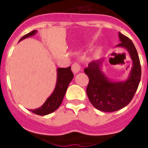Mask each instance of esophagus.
<instances>
[{"instance_id":"1","label":"esophagus","mask_w":148,"mask_h":148,"mask_svg":"<svg viewBox=\"0 0 148 148\" xmlns=\"http://www.w3.org/2000/svg\"><path fill=\"white\" fill-rule=\"evenodd\" d=\"M81 70V65H80L78 63H76V62H75V63H74L73 65H72V70H73L74 74L78 73Z\"/></svg>"}]
</instances>
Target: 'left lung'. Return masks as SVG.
Masks as SVG:
<instances>
[{"mask_svg": "<svg viewBox=\"0 0 148 148\" xmlns=\"http://www.w3.org/2000/svg\"><path fill=\"white\" fill-rule=\"evenodd\" d=\"M119 38L120 43L116 47L125 48L133 62L126 81H111L101 70L103 59L93 61L84 69L89 80L86 88L89 101L102 112H116L126 106L134 97L140 82L142 71L136 47L129 38L121 33H119Z\"/></svg>", "mask_w": 148, "mask_h": 148, "instance_id": "8db88e82", "label": "left lung"}]
</instances>
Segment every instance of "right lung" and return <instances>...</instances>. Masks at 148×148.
Masks as SVG:
<instances>
[{
	"label": "right lung",
	"mask_w": 148,
	"mask_h": 148,
	"mask_svg": "<svg viewBox=\"0 0 148 148\" xmlns=\"http://www.w3.org/2000/svg\"><path fill=\"white\" fill-rule=\"evenodd\" d=\"M36 30L32 31V32L27 34L19 40H24L25 38L32 36L36 33ZM73 78V73L71 71V67L67 68L57 69V79L55 89L48 98L46 100L42 106L36 109H30L31 112L38 115H47L55 112L62 104L64 95L66 93L69 84Z\"/></svg>",
	"instance_id": "right-lung-1"
}]
</instances>
